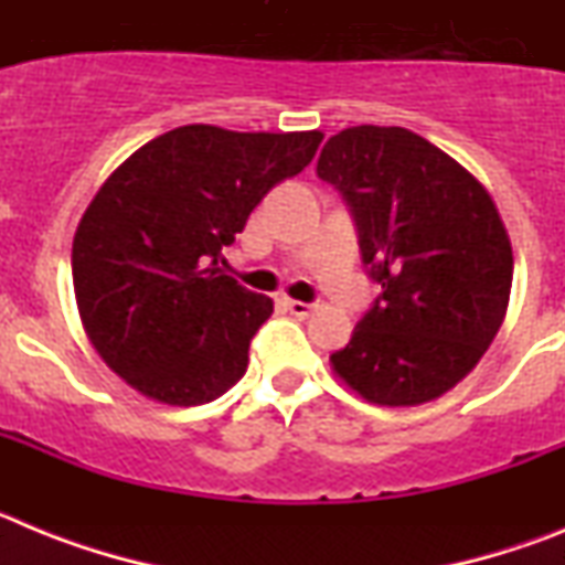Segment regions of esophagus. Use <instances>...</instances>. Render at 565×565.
<instances>
[{
  "label": "esophagus",
  "instance_id": "esophagus-1",
  "mask_svg": "<svg viewBox=\"0 0 565 565\" xmlns=\"http://www.w3.org/2000/svg\"><path fill=\"white\" fill-rule=\"evenodd\" d=\"M286 308L294 313V317L306 319V317H311V311L317 306H313V302H299V299H286Z\"/></svg>",
  "mask_w": 565,
  "mask_h": 565
}]
</instances>
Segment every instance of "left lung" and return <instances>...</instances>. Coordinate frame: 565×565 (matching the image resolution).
<instances>
[{
    "instance_id": "8db88e82",
    "label": "left lung",
    "mask_w": 565,
    "mask_h": 565,
    "mask_svg": "<svg viewBox=\"0 0 565 565\" xmlns=\"http://www.w3.org/2000/svg\"><path fill=\"white\" fill-rule=\"evenodd\" d=\"M317 174L342 192L382 286L331 367L371 404L413 407L452 391L495 339L512 243L495 201L456 158L404 127H348Z\"/></svg>"
}]
</instances>
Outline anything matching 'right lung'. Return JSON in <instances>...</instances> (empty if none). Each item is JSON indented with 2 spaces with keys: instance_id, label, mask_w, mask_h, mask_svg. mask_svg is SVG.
Returning a JSON list of instances; mask_svg holds the SVG:
<instances>
[{
  "instance_id": "obj_1",
  "label": "right lung",
  "mask_w": 565,
  "mask_h": 565,
  "mask_svg": "<svg viewBox=\"0 0 565 565\" xmlns=\"http://www.w3.org/2000/svg\"><path fill=\"white\" fill-rule=\"evenodd\" d=\"M326 135L169 129L109 174L73 237L87 339L129 387L172 407L239 382L274 302L223 274V248Z\"/></svg>"
}]
</instances>
